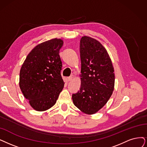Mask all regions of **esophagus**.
<instances>
[{
  "mask_svg": "<svg viewBox=\"0 0 147 147\" xmlns=\"http://www.w3.org/2000/svg\"><path fill=\"white\" fill-rule=\"evenodd\" d=\"M74 78V75H70L69 77H68L67 80H68V81H71Z\"/></svg>",
  "mask_w": 147,
  "mask_h": 147,
  "instance_id": "esophagus-1",
  "label": "esophagus"
}]
</instances>
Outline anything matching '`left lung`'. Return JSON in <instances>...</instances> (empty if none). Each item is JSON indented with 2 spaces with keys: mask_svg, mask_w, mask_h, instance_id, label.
I'll use <instances>...</instances> for the list:
<instances>
[{
  "mask_svg": "<svg viewBox=\"0 0 147 147\" xmlns=\"http://www.w3.org/2000/svg\"><path fill=\"white\" fill-rule=\"evenodd\" d=\"M80 57L81 87L72 98L81 111L93 115L104 106L112 95L114 67L107 50L99 41L90 37H81Z\"/></svg>",
  "mask_w": 147,
  "mask_h": 147,
  "instance_id": "obj_1",
  "label": "left lung"
}]
</instances>
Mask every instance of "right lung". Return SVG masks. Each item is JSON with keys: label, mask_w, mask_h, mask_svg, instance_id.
<instances>
[{"label": "right lung", "mask_w": 147, "mask_h": 147, "mask_svg": "<svg viewBox=\"0 0 147 147\" xmlns=\"http://www.w3.org/2000/svg\"><path fill=\"white\" fill-rule=\"evenodd\" d=\"M60 38L37 45L27 55L20 71L19 86L31 106L43 111L54 106L64 83L61 76Z\"/></svg>", "instance_id": "1"}]
</instances>
